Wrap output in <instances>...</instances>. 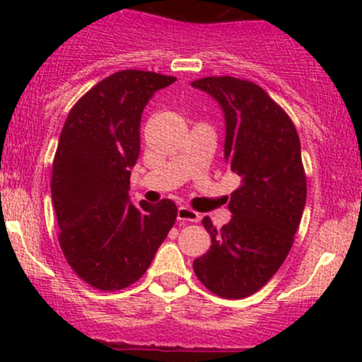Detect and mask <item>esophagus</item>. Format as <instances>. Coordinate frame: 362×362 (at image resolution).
Here are the masks:
<instances>
[{
  "instance_id": "34e87169",
  "label": "esophagus",
  "mask_w": 362,
  "mask_h": 362,
  "mask_svg": "<svg viewBox=\"0 0 362 362\" xmlns=\"http://www.w3.org/2000/svg\"><path fill=\"white\" fill-rule=\"evenodd\" d=\"M177 218L180 222H199V221H202V215H199L198 211L191 210V208H187V206H178Z\"/></svg>"
}]
</instances>
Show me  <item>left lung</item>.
I'll return each instance as SVG.
<instances>
[{
  "label": "left lung",
  "instance_id": "1",
  "mask_svg": "<svg viewBox=\"0 0 362 362\" xmlns=\"http://www.w3.org/2000/svg\"><path fill=\"white\" fill-rule=\"evenodd\" d=\"M192 87L222 108L224 160L242 178L228 204L231 221L218 231L203 218L211 245L192 268L211 293L242 299L279 272L293 247L306 203L301 144L289 115L249 80L206 76Z\"/></svg>",
  "mask_w": 362,
  "mask_h": 362
}]
</instances>
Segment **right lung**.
I'll list each match as a JSON object with an SVG mask.
<instances>
[{"mask_svg":"<svg viewBox=\"0 0 362 362\" xmlns=\"http://www.w3.org/2000/svg\"><path fill=\"white\" fill-rule=\"evenodd\" d=\"M175 76L124 69L71 108L52 164V203L68 264L89 286L119 291L136 282L177 221V204L129 199L140 156L144 108Z\"/></svg>","mask_w":362,"mask_h":362,"instance_id":"obj_1","label":"right lung"}]
</instances>
